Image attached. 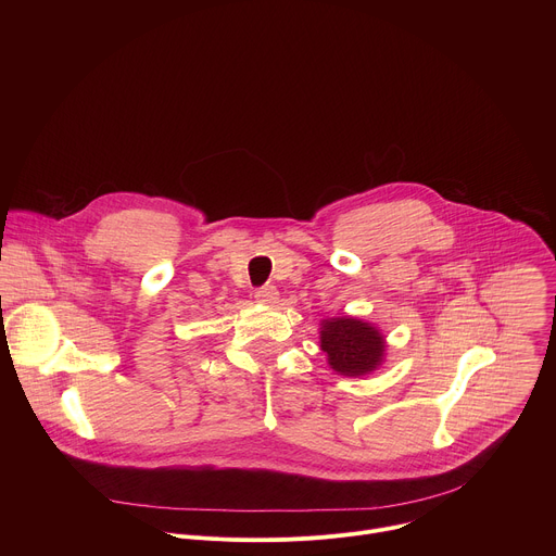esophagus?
Here are the masks:
<instances>
[{
  "label": "esophagus",
  "mask_w": 556,
  "mask_h": 556,
  "mask_svg": "<svg viewBox=\"0 0 556 556\" xmlns=\"http://www.w3.org/2000/svg\"><path fill=\"white\" fill-rule=\"evenodd\" d=\"M255 299H257L260 303H264V305H273V303L279 301V292H277L275 286H264V288H260V290L255 292Z\"/></svg>",
  "instance_id": "1"
}]
</instances>
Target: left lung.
<instances>
[{
	"label": "left lung",
	"instance_id": "8db88e82",
	"mask_svg": "<svg viewBox=\"0 0 556 556\" xmlns=\"http://www.w3.org/2000/svg\"><path fill=\"white\" fill-rule=\"evenodd\" d=\"M384 337L371 324L354 316H334L321 324V350L341 376H365L382 365Z\"/></svg>",
	"mask_w": 556,
	"mask_h": 556
}]
</instances>
